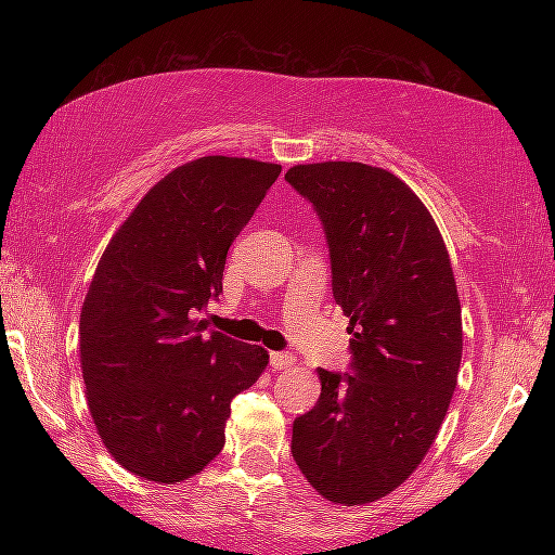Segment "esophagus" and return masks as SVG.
Returning a JSON list of instances; mask_svg holds the SVG:
<instances>
[{
    "instance_id": "34e87169",
    "label": "esophagus",
    "mask_w": 555,
    "mask_h": 555,
    "mask_svg": "<svg viewBox=\"0 0 555 555\" xmlns=\"http://www.w3.org/2000/svg\"><path fill=\"white\" fill-rule=\"evenodd\" d=\"M269 364L274 370H291L296 364V357L288 352H269Z\"/></svg>"
}]
</instances>
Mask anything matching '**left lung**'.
<instances>
[{"instance_id":"obj_1","label":"left lung","mask_w":555,"mask_h":555,"mask_svg":"<svg viewBox=\"0 0 555 555\" xmlns=\"http://www.w3.org/2000/svg\"><path fill=\"white\" fill-rule=\"evenodd\" d=\"M331 251L350 318V372L318 370L321 397L294 421L291 455L325 500L367 504L406 480L453 399L463 323L446 242L397 176L357 162L288 168Z\"/></svg>"}]
</instances>
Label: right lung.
<instances>
[{"mask_svg": "<svg viewBox=\"0 0 555 555\" xmlns=\"http://www.w3.org/2000/svg\"><path fill=\"white\" fill-rule=\"evenodd\" d=\"M279 164L203 156L149 191L102 255L80 313V364L102 443L121 467L176 485L224 446L230 403L264 347L201 321L222 294L234 237Z\"/></svg>", "mask_w": 555, "mask_h": 555, "instance_id": "right-lung-1", "label": "right lung"}]
</instances>
